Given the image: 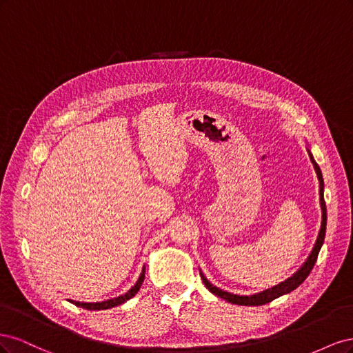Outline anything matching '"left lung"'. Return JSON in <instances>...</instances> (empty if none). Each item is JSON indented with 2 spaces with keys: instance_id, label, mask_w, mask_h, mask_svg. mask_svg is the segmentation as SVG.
I'll return each mask as SVG.
<instances>
[{
  "instance_id": "obj_1",
  "label": "left lung",
  "mask_w": 353,
  "mask_h": 353,
  "mask_svg": "<svg viewBox=\"0 0 353 353\" xmlns=\"http://www.w3.org/2000/svg\"><path fill=\"white\" fill-rule=\"evenodd\" d=\"M311 157V162L314 163V168H315V172L318 175V181H319V201H321V210H323V221H321V230H319V234H318V239H316V243L314 245V249L311 252V254H309V258L306 259V262L303 263V266L301 270H299L292 279L285 280L284 283L275 285L272 288H270V290H265L263 293L261 294H254V296H237V294H231V293H227L221 290V288L212 285L205 276L201 275L203 279V283H205V285L209 288V292H212L213 294H216L218 297L221 299H225L227 302H231V303H236V305H243V306H261V305H265V303H270L272 302L274 299L280 297L283 294H287L293 292L294 288H297L299 285H301L305 280L306 276L311 274L314 265L316 262V258H318V253L319 250H321V245L324 243V239H325V225H327V208H325V200H324V181H323V174H321V169H319V166L316 165V162L314 160L312 156Z\"/></svg>"
}]
</instances>
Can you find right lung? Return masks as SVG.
I'll list each match as a JSON object with an SVG mask.
<instances>
[{"label": "right lung", "mask_w": 353, "mask_h": 353, "mask_svg": "<svg viewBox=\"0 0 353 353\" xmlns=\"http://www.w3.org/2000/svg\"><path fill=\"white\" fill-rule=\"evenodd\" d=\"M143 281H144V270H143V272H141V275H140V279H138L137 284L131 288L130 292L125 293L123 296H119V297H116V299H110V301H108V302H99V303H77V305H79V306L83 307V309H88V311H100V309H109V307L117 306V305H121V303L126 302L128 299H131L132 296H135V293H137L138 290H140V287H141Z\"/></svg>", "instance_id": "add662e5"}]
</instances>
